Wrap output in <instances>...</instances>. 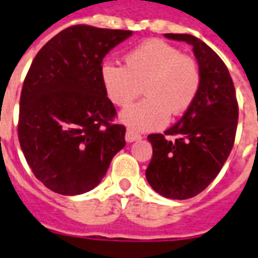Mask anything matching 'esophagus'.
Masks as SVG:
<instances>
[{
	"label": "esophagus",
	"instance_id": "obj_1",
	"mask_svg": "<svg viewBox=\"0 0 258 258\" xmlns=\"http://www.w3.org/2000/svg\"><path fill=\"white\" fill-rule=\"evenodd\" d=\"M125 140H126V142H136V141L142 140V136L131 131V129H127L126 134H125Z\"/></svg>",
	"mask_w": 258,
	"mask_h": 258
}]
</instances>
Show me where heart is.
I'll list each match as a JSON object with an SVG mask.
<instances>
[{
  "mask_svg": "<svg viewBox=\"0 0 258 258\" xmlns=\"http://www.w3.org/2000/svg\"><path fill=\"white\" fill-rule=\"evenodd\" d=\"M101 80L107 97L118 107L129 106L145 89L147 97L124 109L120 118L133 131L146 132L163 127L170 112H184L197 99L202 76L192 56L151 38L126 52L125 67L104 61Z\"/></svg>",
  "mask_w": 258,
  "mask_h": 258,
  "instance_id": "b5f03b06",
  "label": "heart"
}]
</instances>
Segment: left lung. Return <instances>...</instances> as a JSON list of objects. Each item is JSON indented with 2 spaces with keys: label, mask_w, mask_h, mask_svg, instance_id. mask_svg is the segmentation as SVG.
I'll return each mask as SVG.
<instances>
[{
  "label": "left lung",
  "mask_w": 258,
  "mask_h": 258,
  "mask_svg": "<svg viewBox=\"0 0 258 258\" xmlns=\"http://www.w3.org/2000/svg\"><path fill=\"white\" fill-rule=\"evenodd\" d=\"M166 38L192 46L199 64V93L177 124L164 134H150L152 159L146 178L168 199H190L208 187L227 160L238 126V101L229 70L222 59L202 40L182 33ZM168 135L177 137L168 140Z\"/></svg>",
  "instance_id": "obj_1"
}]
</instances>
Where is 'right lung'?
I'll use <instances>...</instances> for the list:
<instances>
[{"label":"right lung","mask_w":258,"mask_h":258,"mask_svg":"<svg viewBox=\"0 0 258 258\" xmlns=\"http://www.w3.org/2000/svg\"><path fill=\"white\" fill-rule=\"evenodd\" d=\"M132 31L72 26L37 52L20 94L18 137L36 178L60 195L93 190L125 146L101 80L103 58Z\"/></svg>","instance_id":"obj_1"}]
</instances>
